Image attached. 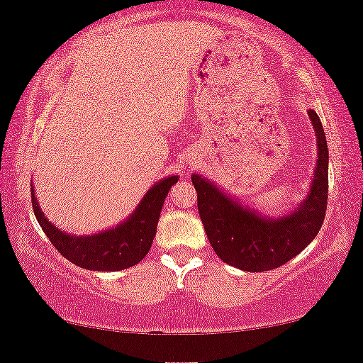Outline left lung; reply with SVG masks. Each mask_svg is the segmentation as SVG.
<instances>
[{
  "label": "left lung",
  "instance_id": "1",
  "mask_svg": "<svg viewBox=\"0 0 363 363\" xmlns=\"http://www.w3.org/2000/svg\"><path fill=\"white\" fill-rule=\"evenodd\" d=\"M315 132L317 163L304 200L281 216H262L255 208L226 195L201 175H191L198 213L210 245L221 261L241 271L261 272L279 267L314 241L324 223L329 193V150L320 118L307 111Z\"/></svg>",
  "mask_w": 363,
  "mask_h": 363
}]
</instances>
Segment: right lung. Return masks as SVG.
<instances>
[{
  "instance_id": "add662e5",
  "label": "right lung",
  "mask_w": 363,
  "mask_h": 363,
  "mask_svg": "<svg viewBox=\"0 0 363 363\" xmlns=\"http://www.w3.org/2000/svg\"><path fill=\"white\" fill-rule=\"evenodd\" d=\"M177 182L178 177L170 175L153 183L127 220L86 236L69 235L54 226L39 206L34 188H31V201L39 226L66 259L89 271H122L138 264L150 251L162 206Z\"/></svg>"
}]
</instances>
